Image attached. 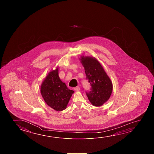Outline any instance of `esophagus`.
I'll use <instances>...</instances> for the list:
<instances>
[{"label": "esophagus", "instance_id": "34e87169", "mask_svg": "<svg viewBox=\"0 0 154 154\" xmlns=\"http://www.w3.org/2000/svg\"><path fill=\"white\" fill-rule=\"evenodd\" d=\"M73 89L75 90V91H79V90H80V88L79 87V86H76V87H75Z\"/></svg>", "mask_w": 154, "mask_h": 154}]
</instances>
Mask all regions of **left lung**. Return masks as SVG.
Returning <instances> with one entry per match:
<instances>
[{
	"mask_svg": "<svg viewBox=\"0 0 154 154\" xmlns=\"http://www.w3.org/2000/svg\"><path fill=\"white\" fill-rule=\"evenodd\" d=\"M81 62L85 69L86 78L90 84L86 94L93 106H100L109 98L113 85L101 64L96 58L82 57Z\"/></svg>",
	"mask_w": 154,
	"mask_h": 154,
	"instance_id": "8db88e82",
	"label": "left lung"
}]
</instances>
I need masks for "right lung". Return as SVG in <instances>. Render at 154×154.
<instances>
[{"label":"right lung","mask_w":154,"mask_h":154,"mask_svg":"<svg viewBox=\"0 0 154 154\" xmlns=\"http://www.w3.org/2000/svg\"><path fill=\"white\" fill-rule=\"evenodd\" d=\"M73 92L59 78L57 68L49 73L41 86V93L44 100L56 111L66 109Z\"/></svg>","instance_id":"add662e5"}]
</instances>
